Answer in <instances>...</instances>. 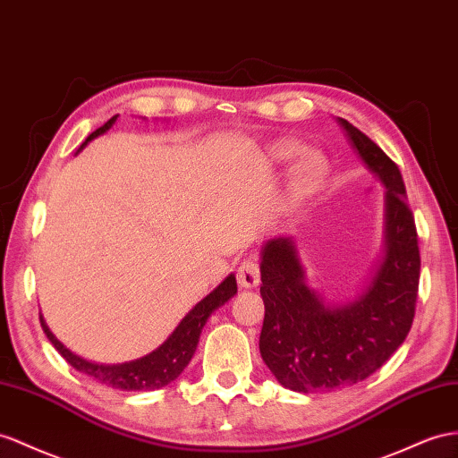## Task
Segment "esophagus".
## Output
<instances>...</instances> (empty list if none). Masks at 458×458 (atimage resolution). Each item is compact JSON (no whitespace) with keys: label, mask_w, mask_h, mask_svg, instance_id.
Wrapping results in <instances>:
<instances>
[{"label":"esophagus","mask_w":458,"mask_h":458,"mask_svg":"<svg viewBox=\"0 0 458 458\" xmlns=\"http://www.w3.org/2000/svg\"><path fill=\"white\" fill-rule=\"evenodd\" d=\"M261 275H259V265L251 259H243L238 267V284L242 288H255L259 284Z\"/></svg>","instance_id":"1"}]
</instances>
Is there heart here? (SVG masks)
<instances>
[{
	"label": "heart",
	"mask_w": 458,
	"mask_h": 458,
	"mask_svg": "<svg viewBox=\"0 0 458 458\" xmlns=\"http://www.w3.org/2000/svg\"><path fill=\"white\" fill-rule=\"evenodd\" d=\"M300 150L301 147L298 143L284 140V143L280 145V157L284 160H290L294 158ZM325 174H327V162L319 152L315 150L306 152V155L298 160L294 175H292V193H294L296 199H306L321 185Z\"/></svg>",
	"instance_id": "1"
}]
</instances>
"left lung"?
<instances>
[{"mask_svg":"<svg viewBox=\"0 0 458 458\" xmlns=\"http://www.w3.org/2000/svg\"><path fill=\"white\" fill-rule=\"evenodd\" d=\"M336 122L385 187L383 248L358 294L331 301L308 284L294 240L263 243L261 358L280 385L298 393L368 379L404 343L418 296V233L401 170L358 127L343 117Z\"/></svg>","mask_w":458,"mask_h":458,"instance_id":"left-lung-1","label":"left lung"}]
</instances>
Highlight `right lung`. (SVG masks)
<instances>
[{"label":"right lung","instance_id":"right-lung-1","mask_svg":"<svg viewBox=\"0 0 458 458\" xmlns=\"http://www.w3.org/2000/svg\"><path fill=\"white\" fill-rule=\"evenodd\" d=\"M115 120L117 115H114L112 120H108L102 127H98L97 131H92L87 137L85 143L79 147L77 152L83 150L92 139L106 133L108 129L115 123ZM236 292H238L236 276H233V273H230L213 292H210V294H207L201 301H197L195 306L185 313V318L178 323V327L172 331V335L158 348L148 352V354L143 358L123 361V363H97V361L81 358L75 354V352L69 350L62 341H57V336L50 331V327L46 325L42 313H40V325L46 336L50 338L54 348L60 352V354L72 363L77 371L87 373L89 377L97 379L98 383L106 386H112V389L155 391V389H162V386H166L180 377L182 371L187 368V363L191 361L195 354L199 336H201L207 319L218 308L225 306L230 298L236 296Z\"/></svg>","mask_w":458,"mask_h":458}]
</instances>
